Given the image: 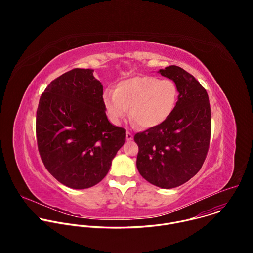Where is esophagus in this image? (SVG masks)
<instances>
[{
    "mask_svg": "<svg viewBox=\"0 0 253 253\" xmlns=\"http://www.w3.org/2000/svg\"><path fill=\"white\" fill-rule=\"evenodd\" d=\"M126 140L127 141H132L133 140V134L130 132H126Z\"/></svg>",
    "mask_w": 253,
    "mask_h": 253,
    "instance_id": "34e87169",
    "label": "esophagus"
}]
</instances>
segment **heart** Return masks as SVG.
I'll return each instance as SVG.
<instances>
[{"mask_svg":"<svg viewBox=\"0 0 253 253\" xmlns=\"http://www.w3.org/2000/svg\"><path fill=\"white\" fill-rule=\"evenodd\" d=\"M178 90L169 79L138 76L120 81L115 90L106 89L102 100L109 120L120 125L130 115L143 128L155 127L164 122L174 110Z\"/></svg>","mask_w":253,"mask_h":253,"instance_id":"b5f03b06","label":"heart"}]
</instances>
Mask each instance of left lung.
I'll return each mask as SVG.
<instances>
[{
    "label": "left lung",
    "instance_id": "8db88e82",
    "mask_svg": "<svg viewBox=\"0 0 253 253\" xmlns=\"http://www.w3.org/2000/svg\"><path fill=\"white\" fill-rule=\"evenodd\" d=\"M158 73L175 83L178 100L164 122L134 136L139 147L136 165L149 183L170 189L187 182L202 167L211 110L206 90L184 69L172 65Z\"/></svg>",
    "mask_w": 253,
    "mask_h": 253
}]
</instances>
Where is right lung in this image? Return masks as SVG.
<instances>
[{
  "label": "right lung",
  "instance_id": "obj_1",
  "mask_svg": "<svg viewBox=\"0 0 253 253\" xmlns=\"http://www.w3.org/2000/svg\"><path fill=\"white\" fill-rule=\"evenodd\" d=\"M93 72L77 68L52 81L40 98L36 118L45 167L73 189L99 183L125 142V129L107 118L103 86Z\"/></svg>",
  "mask_w": 253,
  "mask_h": 253
}]
</instances>
